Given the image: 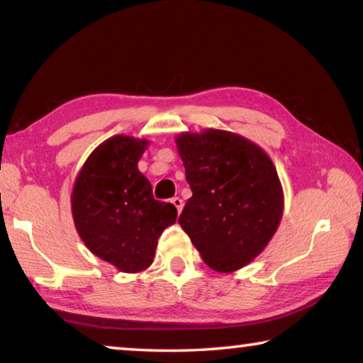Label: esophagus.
Segmentation results:
<instances>
[{
    "mask_svg": "<svg viewBox=\"0 0 363 363\" xmlns=\"http://www.w3.org/2000/svg\"><path fill=\"white\" fill-rule=\"evenodd\" d=\"M171 203H173L174 206H176V210H177V213H181V210H182V200L179 199V196H174L173 200H171Z\"/></svg>",
    "mask_w": 363,
    "mask_h": 363,
    "instance_id": "1",
    "label": "esophagus"
}]
</instances>
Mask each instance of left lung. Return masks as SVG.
Listing matches in <instances>:
<instances>
[{"label":"left lung","mask_w":363,"mask_h":363,"mask_svg":"<svg viewBox=\"0 0 363 363\" xmlns=\"http://www.w3.org/2000/svg\"><path fill=\"white\" fill-rule=\"evenodd\" d=\"M176 147L192 196L179 224L216 272L229 274L259 256L284 214V189L272 160L240 134L181 133Z\"/></svg>","instance_id":"left-lung-1"}]
</instances>
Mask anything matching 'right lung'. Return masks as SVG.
Listing matches in <instances>:
<instances>
[{"label": "right lung", "instance_id": "add662e5", "mask_svg": "<svg viewBox=\"0 0 363 363\" xmlns=\"http://www.w3.org/2000/svg\"><path fill=\"white\" fill-rule=\"evenodd\" d=\"M149 140L116 136L97 145L79 169L72 190L77 232L91 253L121 272L150 266L158 237L176 223L174 205L153 199L138 162Z\"/></svg>", "mask_w": 363, "mask_h": 363}]
</instances>
